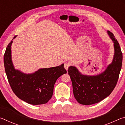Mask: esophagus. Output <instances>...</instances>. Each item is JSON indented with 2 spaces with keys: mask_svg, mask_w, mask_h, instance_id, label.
Instances as JSON below:
<instances>
[{
  "mask_svg": "<svg viewBox=\"0 0 125 125\" xmlns=\"http://www.w3.org/2000/svg\"><path fill=\"white\" fill-rule=\"evenodd\" d=\"M64 68L67 71L68 69V67L70 66V63L66 62V63H64Z\"/></svg>",
  "mask_w": 125,
  "mask_h": 125,
  "instance_id": "obj_1",
  "label": "esophagus"
}]
</instances>
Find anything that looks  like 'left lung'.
Wrapping results in <instances>:
<instances>
[{"instance_id": "obj_1", "label": "left lung", "mask_w": 125, "mask_h": 125, "mask_svg": "<svg viewBox=\"0 0 125 125\" xmlns=\"http://www.w3.org/2000/svg\"><path fill=\"white\" fill-rule=\"evenodd\" d=\"M114 43L113 61L105 70L96 75H84L75 66L69 67L74 98L80 104L89 105L100 102L108 96L117 84L121 69L122 53L119 43L114 34L107 31Z\"/></svg>"}]
</instances>
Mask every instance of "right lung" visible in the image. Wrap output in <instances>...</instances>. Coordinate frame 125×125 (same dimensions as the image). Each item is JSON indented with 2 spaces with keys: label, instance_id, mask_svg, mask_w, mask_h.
<instances>
[{
  "label": "right lung",
  "instance_id": "1",
  "mask_svg": "<svg viewBox=\"0 0 125 125\" xmlns=\"http://www.w3.org/2000/svg\"><path fill=\"white\" fill-rule=\"evenodd\" d=\"M12 40L8 45L4 56L5 73L12 91L19 98L30 104L47 103L52 98L57 79L67 73L64 64L57 67L39 69L30 74L23 73L15 69L12 63Z\"/></svg>",
  "mask_w": 125,
  "mask_h": 125
}]
</instances>
